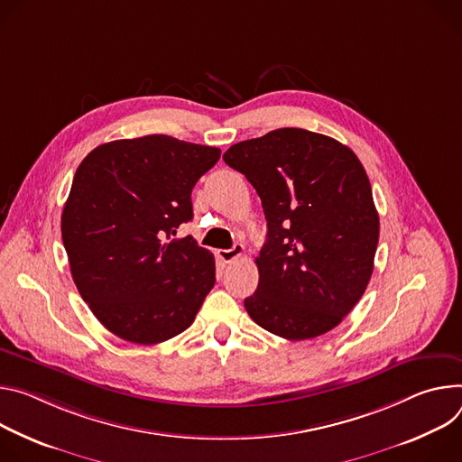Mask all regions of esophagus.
Returning a JSON list of instances; mask_svg holds the SVG:
<instances>
[{"label": "esophagus", "mask_w": 462, "mask_h": 462, "mask_svg": "<svg viewBox=\"0 0 462 462\" xmlns=\"http://www.w3.org/2000/svg\"><path fill=\"white\" fill-rule=\"evenodd\" d=\"M244 254V245L242 244H235L231 249H218V259L222 263H233L238 257Z\"/></svg>", "instance_id": "obj_1"}]
</instances>
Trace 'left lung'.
Returning <instances> with one entry per match:
<instances>
[{
  "instance_id": "left-lung-1",
  "label": "left lung",
  "mask_w": 462,
  "mask_h": 462,
  "mask_svg": "<svg viewBox=\"0 0 462 462\" xmlns=\"http://www.w3.org/2000/svg\"><path fill=\"white\" fill-rule=\"evenodd\" d=\"M224 162L257 190L268 222L259 286L244 300L249 318L291 341L332 330L374 268L380 218L364 165L348 146L302 128L236 143Z\"/></svg>"
}]
</instances>
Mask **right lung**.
Listing matches in <instances>:
<instances>
[{"label": "right lung", "instance_id": "add662e5", "mask_svg": "<svg viewBox=\"0 0 462 462\" xmlns=\"http://www.w3.org/2000/svg\"><path fill=\"white\" fill-rule=\"evenodd\" d=\"M220 148L144 135L93 148L62 213L79 293L117 337L153 345L189 328L215 286V257L192 236L190 192Z\"/></svg>", "mask_w": 462, "mask_h": 462}]
</instances>
